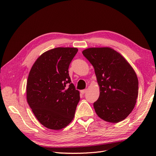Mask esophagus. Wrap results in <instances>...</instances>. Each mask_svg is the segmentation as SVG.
Instances as JSON below:
<instances>
[{
  "instance_id": "obj_1",
  "label": "esophagus",
  "mask_w": 156,
  "mask_h": 156,
  "mask_svg": "<svg viewBox=\"0 0 156 156\" xmlns=\"http://www.w3.org/2000/svg\"><path fill=\"white\" fill-rule=\"evenodd\" d=\"M87 89H84V90H81V93L82 94H85L87 92Z\"/></svg>"
}]
</instances>
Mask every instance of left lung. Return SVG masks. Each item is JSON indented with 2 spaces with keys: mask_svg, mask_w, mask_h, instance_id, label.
<instances>
[{
  "mask_svg": "<svg viewBox=\"0 0 156 156\" xmlns=\"http://www.w3.org/2000/svg\"><path fill=\"white\" fill-rule=\"evenodd\" d=\"M93 66L100 86V96L94 103L98 116L117 123L135 107L139 81L134 69L119 53L110 48H91L83 51Z\"/></svg>",
  "mask_w": 156,
  "mask_h": 156,
  "instance_id": "1",
  "label": "left lung"
}]
</instances>
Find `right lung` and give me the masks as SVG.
Here are the masks:
<instances>
[{
  "label": "right lung",
  "instance_id": "1",
  "mask_svg": "<svg viewBox=\"0 0 156 156\" xmlns=\"http://www.w3.org/2000/svg\"><path fill=\"white\" fill-rule=\"evenodd\" d=\"M77 51L75 48L49 50L37 58L30 71L27 102L37 120L48 129L60 130L74 118L80 95L68 68Z\"/></svg>",
  "mask_w": 156,
  "mask_h": 156
}]
</instances>
